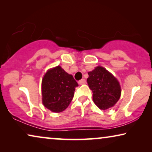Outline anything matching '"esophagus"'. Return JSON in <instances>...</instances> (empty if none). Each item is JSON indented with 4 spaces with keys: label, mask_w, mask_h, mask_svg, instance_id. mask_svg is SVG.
I'll return each mask as SVG.
<instances>
[{
    "label": "esophagus",
    "mask_w": 152,
    "mask_h": 152,
    "mask_svg": "<svg viewBox=\"0 0 152 152\" xmlns=\"http://www.w3.org/2000/svg\"><path fill=\"white\" fill-rule=\"evenodd\" d=\"M85 83H86V80H84V79H82V80H80L78 82V84H80V85H82V84H84Z\"/></svg>",
    "instance_id": "esophagus-1"
}]
</instances>
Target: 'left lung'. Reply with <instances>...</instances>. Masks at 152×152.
<instances>
[{
	"instance_id": "8db88e82",
	"label": "left lung",
	"mask_w": 152,
	"mask_h": 152,
	"mask_svg": "<svg viewBox=\"0 0 152 152\" xmlns=\"http://www.w3.org/2000/svg\"><path fill=\"white\" fill-rule=\"evenodd\" d=\"M88 74L87 83L93 91V99L97 107L102 110L113 107L121 95L117 79L102 66H97Z\"/></svg>"
}]
</instances>
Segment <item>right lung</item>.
<instances>
[{
  "instance_id": "1",
  "label": "right lung",
  "mask_w": 152,
  "mask_h": 152,
  "mask_svg": "<svg viewBox=\"0 0 152 152\" xmlns=\"http://www.w3.org/2000/svg\"><path fill=\"white\" fill-rule=\"evenodd\" d=\"M78 84L73 77L60 66L51 68L45 74L41 83L42 102L51 111L59 113L71 102Z\"/></svg>"
}]
</instances>
